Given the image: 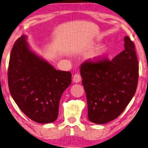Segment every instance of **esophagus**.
Here are the masks:
<instances>
[{
    "label": "esophagus",
    "mask_w": 148,
    "mask_h": 148,
    "mask_svg": "<svg viewBox=\"0 0 148 148\" xmlns=\"http://www.w3.org/2000/svg\"><path fill=\"white\" fill-rule=\"evenodd\" d=\"M73 80L75 82H79L81 81V76L80 75V74L79 73H76L73 75Z\"/></svg>",
    "instance_id": "esophagus-1"
}]
</instances>
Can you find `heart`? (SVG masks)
I'll return each mask as SVG.
<instances>
[{"mask_svg":"<svg viewBox=\"0 0 148 148\" xmlns=\"http://www.w3.org/2000/svg\"><path fill=\"white\" fill-rule=\"evenodd\" d=\"M109 47L108 45H104L100 47L98 50L93 52L89 55V58L92 60L99 59L101 57H102L103 55L107 54L108 51H109Z\"/></svg>","mask_w":148,"mask_h":148,"instance_id":"heart-1","label":"heart"}]
</instances>
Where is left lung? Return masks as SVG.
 Wrapping results in <instances>:
<instances>
[{"label": "left lung", "mask_w": 148, "mask_h": 148, "mask_svg": "<svg viewBox=\"0 0 148 148\" xmlns=\"http://www.w3.org/2000/svg\"><path fill=\"white\" fill-rule=\"evenodd\" d=\"M125 49L112 60L107 58L84 62L81 66L89 120L104 124L123 112L135 94L138 63L134 44L128 36Z\"/></svg>", "instance_id": "obj_1"}]
</instances>
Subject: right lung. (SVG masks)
Masks as SVG:
<instances>
[{
  "label": "right lung",
  "instance_id": "right-lung-1",
  "mask_svg": "<svg viewBox=\"0 0 148 148\" xmlns=\"http://www.w3.org/2000/svg\"><path fill=\"white\" fill-rule=\"evenodd\" d=\"M25 36L13 46L8 69L10 92L21 110L34 121L52 123L60 100L71 83L69 71L56 70L28 48Z\"/></svg>",
  "mask_w": 148,
  "mask_h": 148
}]
</instances>
